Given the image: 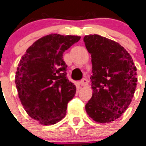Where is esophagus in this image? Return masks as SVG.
Instances as JSON below:
<instances>
[{
    "mask_svg": "<svg viewBox=\"0 0 146 146\" xmlns=\"http://www.w3.org/2000/svg\"><path fill=\"white\" fill-rule=\"evenodd\" d=\"M88 81L87 79H82L81 80V82H80V84H81L82 86H86L88 85Z\"/></svg>",
    "mask_w": 146,
    "mask_h": 146,
    "instance_id": "obj_1",
    "label": "esophagus"
}]
</instances>
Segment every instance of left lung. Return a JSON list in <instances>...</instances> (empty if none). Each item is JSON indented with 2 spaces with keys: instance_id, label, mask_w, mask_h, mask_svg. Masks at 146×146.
Instances as JSON below:
<instances>
[{
  "instance_id": "left-lung-1",
  "label": "left lung",
  "mask_w": 146,
  "mask_h": 146,
  "mask_svg": "<svg viewBox=\"0 0 146 146\" xmlns=\"http://www.w3.org/2000/svg\"><path fill=\"white\" fill-rule=\"evenodd\" d=\"M83 40L92 56L93 90L85 110L96 122L110 123L131 104L137 88V67L127 51L114 40L98 34L86 35Z\"/></svg>"
}]
</instances>
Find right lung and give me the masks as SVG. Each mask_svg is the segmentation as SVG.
Masks as SVG:
<instances>
[{
  "mask_svg": "<svg viewBox=\"0 0 146 146\" xmlns=\"http://www.w3.org/2000/svg\"><path fill=\"white\" fill-rule=\"evenodd\" d=\"M80 36L51 34L26 50L18 64L15 83L24 109L43 125L61 121L67 104L75 96L76 86L66 77L63 54Z\"/></svg>",
  "mask_w": 146,
  "mask_h": 146,
  "instance_id": "add662e5",
  "label": "right lung"
}]
</instances>
